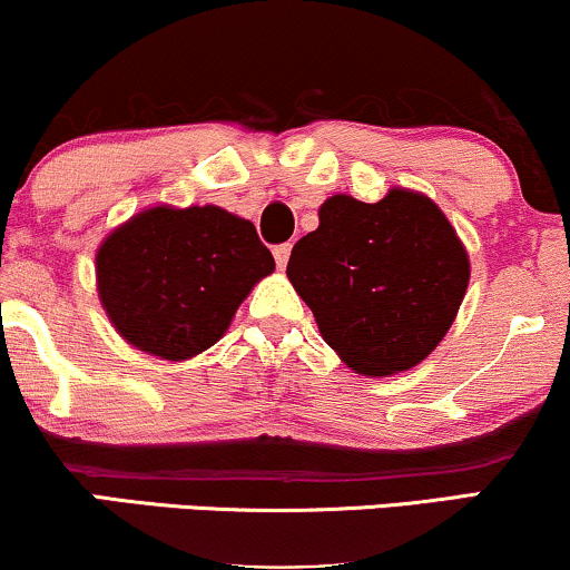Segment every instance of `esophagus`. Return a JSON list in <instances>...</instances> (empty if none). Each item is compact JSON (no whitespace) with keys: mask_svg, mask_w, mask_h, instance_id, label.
I'll list each match as a JSON object with an SVG mask.
<instances>
[{"mask_svg":"<svg viewBox=\"0 0 570 570\" xmlns=\"http://www.w3.org/2000/svg\"><path fill=\"white\" fill-rule=\"evenodd\" d=\"M289 255H292V244H278L276 249H273V257H276V265L284 271L286 263H289Z\"/></svg>","mask_w":570,"mask_h":570,"instance_id":"34e87169","label":"esophagus"}]
</instances>
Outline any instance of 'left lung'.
I'll return each mask as SVG.
<instances>
[{"label":"left lung","instance_id":"8db88e82","mask_svg":"<svg viewBox=\"0 0 570 570\" xmlns=\"http://www.w3.org/2000/svg\"><path fill=\"white\" fill-rule=\"evenodd\" d=\"M321 337L355 374H401L435 351L470 284V257L441 207L390 188L366 204L337 194L286 265Z\"/></svg>","mask_w":570,"mask_h":570}]
</instances>
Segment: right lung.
I'll return each instance as SVG.
<instances>
[{"instance_id": "right-lung-1", "label": "right lung", "mask_w": 570, "mask_h": 570, "mask_svg": "<svg viewBox=\"0 0 570 570\" xmlns=\"http://www.w3.org/2000/svg\"><path fill=\"white\" fill-rule=\"evenodd\" d=\"M273 271L255 225L215 204L137 212L95 255L108 321L129 345L164 361H188L215 345Z\"/></svg>"}]
</instances>
